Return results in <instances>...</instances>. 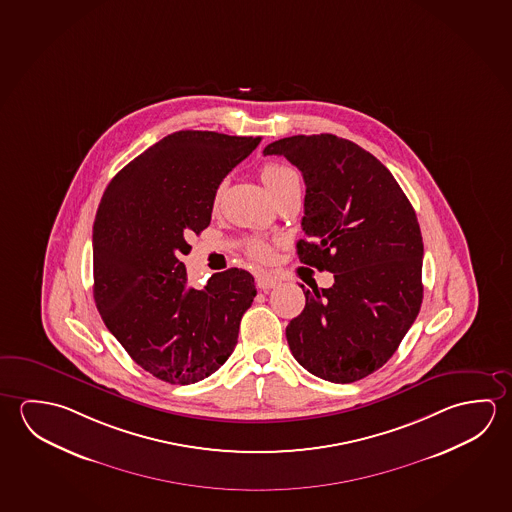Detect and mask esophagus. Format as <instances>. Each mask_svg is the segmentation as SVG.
Instances as JSON below:
<instances>
[{"label": "esophagus", "mask_w": 512, "mask_h": 512, "mask_svg": "<svg viewBox=\"0 0 512 512\" xmlns=\"http://www.w3.org/2000/svg\"><path fill=\"white\" fill-rule=\"evenodd\" d=\"M280 284V278L275 277V275H259L257 277V287L262 289V291H269V289H275L277 285Z\"/></svg>", "instance_id": "34e87169"}]
</instances>
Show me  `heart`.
<instances>
[{
    "instance_id": "obj_1",
    "label": "heart",
    "mask_w": 512,
    "mask_h": 512,
    "mask_svg": "<svg viewBox=\"0 0 512 512\" xmlns=\"http://www.w3.org/2000/svg\"><path fill=\"white\" fill-rule=\"evenodd\" d=\"M260 178H262V182L264 185L268 187L269 193L277 194L282 187L289 184V182H293L298 178L296 175V171L293 168H289V166H285V164H278V162H269L266 166H262L260 169ZM219 196H221V189L216 191V196H214V203L218 205ZM246 248H248V252L255 259H268L269 257V246L264 243V241H260L257 237H253L250 239L248 243H246Z\"/></svg>"
}]
</instances>
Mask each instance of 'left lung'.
<instances>
[{
    "mask_svg": "<svg viewBox=\"0 0 512 512\" xmlns=\"http://www.w3.org/2000/svg\"><path fill=\"white\" fill-rule=\"evenodd\" d=\"M307 185L300 262L334 273L305 294L285 328L294 359L312 375L350 384L382 368L418 316L423 241L416 212L389 169L337 135H293L268 144Z\"/></svg>",
    "mask_w": 512,
    "mask_h": 512,
    "instance_id": "1",
    "label": "left lung"
}]
</instances>
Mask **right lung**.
Here are the masks:
<instances>
[{"label":"right lung","instance_id":"1","mask_svg":"<svg viewBox=\"0 0 512 512\" xmlns=\"http://www.w3.org/2000/svg\"><path fill=\"white\" fill-rule=\"evenodd\" d=\"M260 137L180 130L112 178L93 227L94 302L128 355L153 377L194 384L234 352L257 294L244 269L187 285V239L210 225L219 184Z\"/></svg>","mask_w":512,"mask_h":512}]
</instances>
